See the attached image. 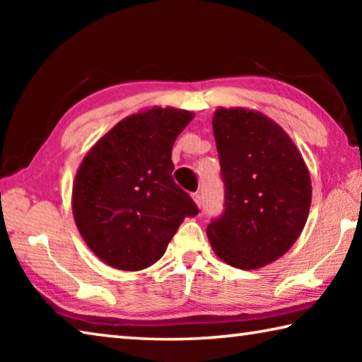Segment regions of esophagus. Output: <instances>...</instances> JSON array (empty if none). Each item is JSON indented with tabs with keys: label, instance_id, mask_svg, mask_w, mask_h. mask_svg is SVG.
<instances>
[{
	"label": "esophagus",
	"instance_id": "1",
	"mask_svg": "<svg viewBox=\"0 0 362 362\" xmlns=\"http://www.w3.org/2000/svg\"><path fill=\"white\" fill-rule=\"evenodd\" d=\"M192 198L194 199V203L201 207V204H203V196H201V193L199 192H194L192 194Z\"/></svg>",
	"mask_w": 362,
	"mask_h": 362
}]
</instances>
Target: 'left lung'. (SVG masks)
Masks as SVG:
<instances>
[{
    "instance_id": "1",
    "label": "left lung",
    "mask_w": 362,
    "mask_h": 362,
    "mask_svg": "<svg viewBox=\"0 0 362 362\" xmlns=\"http://www.w3.org/2000/svg\"><path fill=\"white\" fill-rule=\"evenodd\" d=\"M223 182V211L207 225L214 252L231 267L272 263L302 233L311 204L308 169L276 122L243 108L212 119Z\"/></svg>"
}]
</instances>
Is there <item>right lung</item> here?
<instances>
[{"instance_id": "1", "label": "right lung", "mask_w": 362, "mask_h": 362, "mask_svg": "<svg viewBox=\"0 0 362 362\" xmlns=\"http://www.w3.org/2000/svg\"><path fill=\"white\" fill-rule=\"evenodd\" d=\"M193 115L151 108L119 121L83 159L73 216L90 250L137 272L161 259L185 217L199 212L173 179V146Z\"/></svg>"}]
</instances>
